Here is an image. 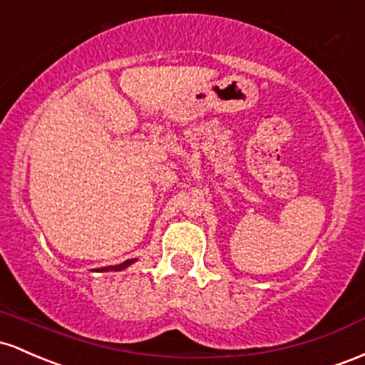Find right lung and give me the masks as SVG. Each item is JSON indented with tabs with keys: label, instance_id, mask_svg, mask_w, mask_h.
I'll return each instance as SVG.
<instances>
[{
	"label": "right lung",
	"instance_id": "obj_1",
	"mask_svg": "<svg viewBox=\"0 0 365 365\" xmlns=\"http://www.w3.org/2000/svg\"><path fill=\"white\" fill-rule=\"evenodd\" d=\"M134 260H125L124 264L120 265H110V267H101V269H96V271H101V272H108V271H122V269H125L128 265L133 264Z\"/></svg>",
	"mask_w": 365,
	"mask_h": 365
}]
</instances>
